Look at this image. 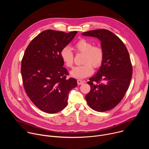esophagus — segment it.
Listing matches in <instances>:
<instances>
[{
	"label": "esophagus",
	"mask_w": 149,
	"mask_h": 149,
	"mask_svg": "<svg viewBox=\"0 0 149 149\" xmlns=\"http://www.w3.org/2000/svg\"><path fill=\"white\" fill-rule=\"evenodd\" d=\"M84 81H82V80H81V79H78L77 80V84H78V85H81V84H84Z\"/></svg>",
	"instance_id": "esophagus-1"
}]
</instances>
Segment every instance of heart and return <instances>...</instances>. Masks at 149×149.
<instances>
[{"instance_id": "heart-1", "label": "heart", "mask_w": 149, "mask_h": 149, "mask_svg": "<svg viewBox=\"0 0 149 149\" xmlns=\"http://www.w3.org/2000/svg\"><path fill=\"white\" fill-rule=\"evenodd\" d=\"M74 48L77 52L85 54L83 59V62L85 63L74 67L70 72L71 77L77 79H84L93 73V65L95 68H98L101 65L104 54L101 47L94 46L91 41L81 38L75 42ZM61 57L67 67L69 68L72 67L74 55L70 48L65 47L61 50Z\"/></svg>"}]
</instances>
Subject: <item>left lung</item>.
Here are the masks:
<instances>
[{
	"label": "left lung",
	"mask_w": 149,
	"mask_h": 149,
	"mask_svg": "<svg viewBox=\"0 0 149 149\" xmlns=\"http://www.w3.org/2000/svg\"><path fill=\"white\" fill-rule=\"evenodd\" d=\"M82 35L98 38L104 54L98 71L87 82L91 91L86 101L97 111L110 110L121 101L130 86L133 69L129 52L122 40L109 30H93Z\"/></svg>",
	"instance_id": "8db88e82"
}]
</instances>
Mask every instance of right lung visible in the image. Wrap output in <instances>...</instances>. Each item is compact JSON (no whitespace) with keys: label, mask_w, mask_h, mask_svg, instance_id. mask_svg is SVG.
Segmentation results:
<instances>
[{"label":"right lung","mask_w":149,"mask_h":149,"mask_svg":"<svg viewBox=\"0 0 149 149\" xmlns=\"http://www.w3.org/2000/svg\"><path fill=\"white\" fill-rule=\"evenodd\" d=\"M77 33L44 31L30 42L23 56L21 74L25 92L39 109L47 113L64 109L70 91L77 86L75 78H66L68 72L61 57V50Z\"/></svg>","instance_id":"obj_1"}]
</instances>
